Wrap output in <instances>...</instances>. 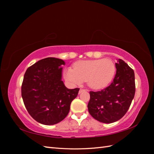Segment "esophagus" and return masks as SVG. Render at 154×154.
Here are the masks:
<instances>
[{
	"label": "esophagus",
	"instance_id": "1",
	"mask_svg": "<svg viewBox=\"0 0 154 154\" xmlns=\"http://www.w3.org/2000/svg\"><path fill=\"white\" fill-rule=\"evenodd\" d=\"M85 91H86L85 89H82V88H81V89H80V91H79V93H80H80H82V92Z\"/></svg>",
	"mask_w": 154,
	"mask_h": 154
}]
</instances>
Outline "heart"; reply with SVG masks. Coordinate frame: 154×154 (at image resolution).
Listing matches in <instances>:
<instances>
[{"label": "heart", "mask_w": 154, "mask_h": 154, "mask_svg": "<svg viewBox=\"0 0 154 154\" xmlns=\"http://www.w3.org/2000/svg\"><path fill=\"white\" fill-rule=\"evenodd\" d=\"M116 73L114 62L110 59L82 60L77 62L73 69L67 68L64 77L73 85H80L83 82L93 89H102L112 81Z\"/></svg>", "instance_id": "1"}]
</instances>
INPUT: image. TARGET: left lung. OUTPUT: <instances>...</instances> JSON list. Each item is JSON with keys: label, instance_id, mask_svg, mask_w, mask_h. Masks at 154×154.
<instances>
[{"label": "left lung", "instance_id": "obj_1", "mask_svg": "<svg viewBox=\"0 0 154 154\" xmlns=\"http://www.w3.org/2000/svg\"><path fill=\"white\" fill-rule=\"evenodd\" d=\"M116 73L111 84L97 92H90L88 112L98 122L112 123L127 113L134 99L136 85L135 75L122 59L116 63Z\"/></svg>", "mask_w": 154, "mask_h": 154}]
</instances>
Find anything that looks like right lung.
Wrapping results in <instances>:
<instances>
[{
	"label": "right lung",
	"mask_w": 154,
	"mask_h": 154,
	"mask_svg": "<svg viewBox=\"0 0 154 154\" xmlns=\"http://www.w3.org/2000/svg\"><path fill=\"white\" fill-rule=\"evenodd\" d=\"M62 59L49 57L39 60L26 70L22 85L26 108L37 122L53 125L67 116L72 101L80 88L69 89L62 80Z\"/></svg>",
	"instance_id": "add662e5"
}]
</instances>
